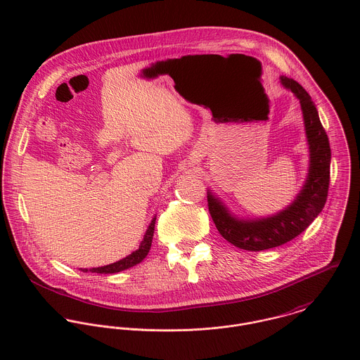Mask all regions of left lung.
<instances>
[{"label": "left lung", "mask_w": 360, "mask_h": 360, "mask_svg": "<svg viewBox=\"0 0 360 360\" xmlns=\"http://www.w3.org/2000/svg\"><path fill=\"white\" fill-rule=\"evenodd\" d=\"M280 83L299 100L309 147L307 175L295 199L270 216L239 217L217 193L207 189L209 210L218 232L236 248L252 252L277 248L296 238L321 213L328 193L331 150L317 108L297 82L280 76Z\"/></svg>", "instance_id": "left-lung-1"}]
</instances>
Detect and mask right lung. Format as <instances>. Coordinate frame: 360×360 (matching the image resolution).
I'll return each instance as SVG.
<instances>
[{
  "instance_id": "obj_1",
  "label": "right lung",
  "mask_w": 360,
  "mask_h": 360,
  "mask_svg": "<svg viewBox=\"0 0 360 360\" xmlns=\"http://www.w3.org/2000/svg\"><path fill=\"white\" fill-rule=\"evenodd\" d=\"M154 224H155V216L153 217V219L150 221L146 233H144L143 239L139 245V249H136L135 252H132L131 255H128L127 257L107 264V266H101V267H93V269H79L84 273H97V274H114V273H120L124 271L127 269H131L136 264H139L141 262H143L144 257L147 256L150 248H151V240H153V233H154Z\"/></svg>"
}]
</instances>
